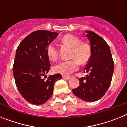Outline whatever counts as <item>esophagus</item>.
<instances>
[{
	"label": "esophagus",
	"instance_id": "34e87169",
	"mask_svg": "<svg viewBox=\"0 0 127 127\" xmlns=\"http://www.w3.org/2000/svg\"><path fill=\"white\" fill-rule=\"evenodd\" d=\"M63 78H64V79H67V80H69V79L70 78V76H63Z\"/></svg>",
	"mask_w": 127,
	"mask_h": 127
}]
</instances>
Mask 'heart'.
Wrapping results in <instances>:
<instances>
[{"label": "heart", "instance_id": "b5f03b06", "mask_svg": "<svg viewBox=\"0 0 127 127\" xmlns=\"http://www.w3.org/2000/svg\"><path fill=\"white\" fill-rule=\"evenodd\" d=\"M62 42L72 48L71 60L62 61L54 66L53 71L65 76L70 75L78 69L79 63L85 64L91 56V49L89 44L81 42L80 39L73 35H66L62 39ZM47 55L50 60L55 61L58 59V52L55 43L51 42L47 48Z\"/></svg>", "mask_w": 127, "mask_h": 127}]
</instances>
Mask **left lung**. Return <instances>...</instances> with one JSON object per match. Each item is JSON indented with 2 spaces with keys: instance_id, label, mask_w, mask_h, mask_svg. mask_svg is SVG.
I'll return each instance as SVG.
<instances>
[{
  "instance_id": "8db88e82",
  "label": "left lung",
  "mask_w": 127,
  "mask_h": 127,
  "mask_svg": "<svg viewBox=\"0 0 127 127\" xmlns=\"http://www.w3.org/2000/svg\"><path fill=\"white\" fill-rule=\"evenodd\" d=\"M86 32L90 43L91 56L84 72L88 75L79 78V86L72 92L84 101L94 102L105 95L111 85L114 62L105 40L95 32Z\"/></svg>"
}]
</instances>
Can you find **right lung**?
Segmentation results:
<instances>
[{"label":"right lung","instance_id":"add662e5","mask_svg":"<svg viewBox=\"0 0 127 127\" xmlns=\"http://www.w3.org/2000/svg\"><path fill=\"white\" fill-rule=\"evenodd\" d=\"M58 35L36 30L26 37L16 49L13 67L16 85L25 100L33 105L46 102L52 96L55 83L62 79L60 74L50 76L46 80L42 78L51 66L47 48Z\"/></svg>","mask_w":127,"mask_h":127}]
</instances>
